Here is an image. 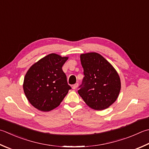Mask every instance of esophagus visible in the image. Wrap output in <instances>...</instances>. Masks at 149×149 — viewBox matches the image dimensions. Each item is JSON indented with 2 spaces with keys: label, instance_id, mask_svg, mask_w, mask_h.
Masks as SVG:
<instances>
[{
  "label": "esophagus",
  "instance_id": "esophagus-1",
  "mask_svg": "<svg viewBox=\"0 0 149 149\" xmlns=\"http://www.w3.org/2000/svg\"><path fill=\"white\" fill-rule=\"evenodd\" d=\"M77 86H78V83H75V84H74V85L72 86V88L75 90L77 88Z\"/></svg>",
  "mask_w": 149,
  "mask_h": 149
}]
</instances>
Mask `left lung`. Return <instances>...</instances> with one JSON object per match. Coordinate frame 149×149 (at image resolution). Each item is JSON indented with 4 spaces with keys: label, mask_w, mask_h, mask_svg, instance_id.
Instances as JSON below:
<instances>
[{
    "label": "left lung",
    "mask_w": 149,
    "mask_h": 149,
    "mask_svg": "<svg viewBox=\"0 0 149 149\" xmlns=\"http://www.w3.org/2000/svg\"><path fill=\"white\" fill-rule=\"evenodd\" d=\"M84 77L78 94L92 109L103 110L117 100L121 80L116 70L96 52L80 55Z\"/></svg>",
    "instance_id": "8db88e82"
}]
</instances>
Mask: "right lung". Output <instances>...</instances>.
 <instances>
[{
  "mask_svg": "<svg viewBox=\"0 0 149 149\" xmlns=\"http://www.w3.org/2000/svg\"><path fill=\"white\" fill-rule=\"evenodd\" d=\"M68 57L50 54L31 65L26 72L23 90L36 109L49 112L57 108L71 89L62 66Z\"/></svg>",
  "mask_w": 149,
  "mask_h": 149,
  "instance_id": "add662e5",
  "label": "right lung"
}]
</instances>
